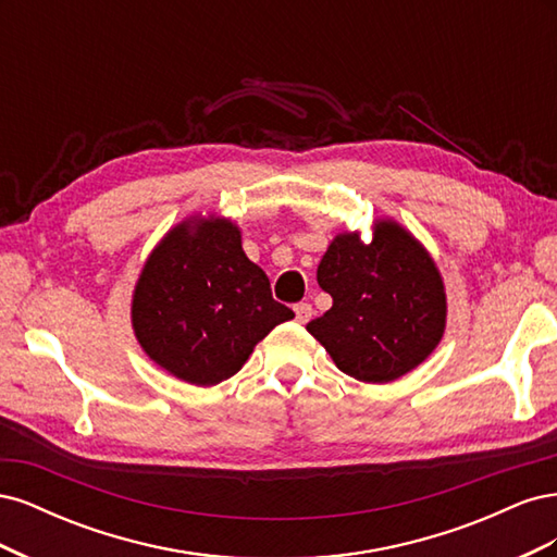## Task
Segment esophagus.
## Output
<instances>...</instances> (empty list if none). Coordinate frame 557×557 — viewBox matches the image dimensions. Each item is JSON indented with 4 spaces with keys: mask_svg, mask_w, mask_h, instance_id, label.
<instances>
[{
    "mask_svg": "<svg viewBox=\"0 0 557 557\" xmlns=\"http://www.w3.org/2000/svg\"><path fill=\"white\" fill-rule=\"evenodd\" d=\"M295 315H297V323H309L313 315L309 301H299V305H295Z\"/></svg>",
    "mask_w": 557,
    "mask_h": 557,
    "instance_id": "esophagus-1",
    "label": "esophagus"
}]
</instances>
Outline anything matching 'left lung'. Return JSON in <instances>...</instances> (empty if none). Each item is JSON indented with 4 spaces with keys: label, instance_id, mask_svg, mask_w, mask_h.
Masks as SVG:
<instances>
[{
    "label": "left lung",
    "instance_id": "8db88e82",
    "mask_svg": "<svg viewBox=\"0 0 557 557\" xmlns=\"http://www.w3.org/2000/svg\"><path fill=\"white\" fill-rule=\"evenodd\" d=\"M332 309L307 330L344 374L387 383L411 372L440 344L446 295L420 244L395 223H379L374 242L339 234L318 264Z\"/></svg>",
    "mask_w": 557,
    "mask_h": 557
}]
</instances>
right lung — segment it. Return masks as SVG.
Instances as JSON below:
<instances>
[{"label": "right lung", "instance_id": "add662e5", "mask_svg": "<svg viewBox=\"0 0 557 557\" xmlns=\"http://www.w3.org/2000/svg\"><path fill=\"white\" fill-rule=\"evenodd\" d=\"M290 318L230 221L174 227L148 258L132 301L141 348L193 385L237 374L256 344Z\"/></svg>", "mask_w": 557, "mask_h": 557}]
</instances>
